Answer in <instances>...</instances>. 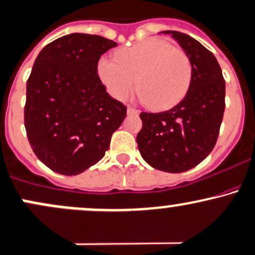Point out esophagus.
Returning <instances> with one entry per match:
<instances>
[{
	"label": "esophagus",
	"mask_w": 255,
	"mask_h": 255,
	"mask_svg": "<svg viewBox=\"0 0 255 255\" xmlns=\"http://www.w3.org/2000/svg\"><path fill=\"white\" fill-rule=\"evenodd\" d=\"M138 113H139L138 109L133 108V106H128V108H127V114L128 115H138Z\"/></svg>",
	"instance_id": "1"
}]
</instances>
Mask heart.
Here are the masks:
<instances>
[{
	"instance_id": "heart-1",
	"label": "heart",
	"mask_w": 255,
	"mask_h": 255,
	"mask_svg": "<svg viewBox=\"0 0 255 255\" xmlns=\"http://www.w3.org/2000/svg\"><path fill=\"white\" fill-rule=\"evenodd\" d=\"M98 75L113 97L127 99L136 92L153 109L177 104L185 97L192 78V63L184 50L169 42L147 38L116 53V59L100 58Z\"/></svg>"
}]
</instances>
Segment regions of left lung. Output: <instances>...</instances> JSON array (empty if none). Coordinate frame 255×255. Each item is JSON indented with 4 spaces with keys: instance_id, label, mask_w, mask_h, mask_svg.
<instances>
[{
    "instance_id": "obj_1",
    "label": "left lung",
    "mask_w": 255,
    "mask_h": 255,
    "mask_svg": "<svg viewBox=\"0 0 255 255\" xmlns=\"http://www.w3.org/2000/svg\"><path fill=\"white\" fill-rule=\"evenodd\" d=\"M170 33L192 63V78L179 104L162 113H141L136 134L141 157L153 168L181 173L213 150L225 110V80L213 53L186 33Z\"/></svg>"
}]
</instances>
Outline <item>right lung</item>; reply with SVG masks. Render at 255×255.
Wrapping results in <instances>:
<instances>
[{"label": "right lung", "mask_w": 255, "mask_h": 255, "mask_svg": "<svg viewBox=\"0 0 255 255\" xmlns=\"http://www.w3.org/2000/svg\"><path fill=\"white\" fill-rule=\"evenodd\" d=\"M116 42L70 33L41 50L26 83L24 125L31 149L48 168L77 175L110 146L127 108L106 93L98 61Z\"/></svg>", "instance_id": "right-lung-1"}]
</instances>
